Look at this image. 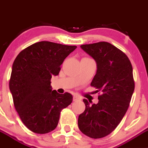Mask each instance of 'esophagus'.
Instances as JSON below:
<instances>
[{
  "mask_svg": "<svg viewBox=\"0 0 148 148\" xmlns=\"http://www.w3.org/2000/svg\"><path fill=\"white\" fill-rule=\"evenodd\" d=\"M81 100V97H79V96L74 95V97H73V100H74V102L77 101V100Z\"/></svg>",
  "mask_w": 148,
  "mask_h": 148,
  "instance_id": "esophagus-1",
  "label": "esophagus"
}]
</instances>
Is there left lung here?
Wrapping results in <instances>:
<instances>
[{
  "label": "left lung",
  "mask_w": 148,
  "mask_h": 148,
  "mask_svg": "<svg viewBox=\"0 0 148 148\" xmlns=\"http://www.w3.org/2000/svg\"><path fill=\"white\" fill-rule=\"evenodd\" d=\"M97 64L90 85L100 91L98 103L84 99L85 110L79 116L80 131L93 139L104 137L119 124L130 106L134 90L132 66L121 50L107 42L81 45Z\"/></svg>",
  "instance_id": "8db88e82"
}]
</instances>
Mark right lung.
<instances>
[{
    "instance_id": "right-lung-1",
    "label": "right lung",
    "mask_w": 148,
    "mask_h": 148,
    "mask_svg": "<svg viewBox=\"0 0 148 148\" xmlns=\"http://www.w3.org/2000/svg\"><path fill=\"white\" fill-rule=\"evenodd\" d=\"M77 48L48 41L36 42L18 53L12 66L9 89L23 124L37 134H46L58 125L62 109L73 100L70 93L52 90L64 59Z\"/></svg>"
}]
</instances>
